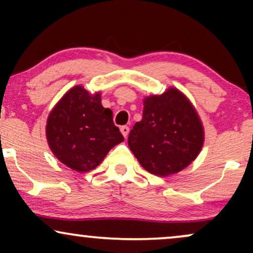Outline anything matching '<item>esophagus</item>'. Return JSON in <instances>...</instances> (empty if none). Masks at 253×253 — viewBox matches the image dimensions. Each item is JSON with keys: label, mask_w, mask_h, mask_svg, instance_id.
<instances>
[{"label": "esophagus", "mask_w": 253, "mask_h": 253, "mask_svg": "<svg viewBox=\"0 0 253 253\" xmlns=\"http://www.w3.org/2000/svg\"><path fill=\"white\" fill-rule=\"evenodd\" d=\"M120 130H121V133H123V135L125 136V138H127V135H128V133H129L128 126H123L120 128Z\"/></svg>", "instance_id": "obj_1"}]
</instances>
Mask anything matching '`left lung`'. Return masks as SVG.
I'll return each instance as SVG.
<instances>
[{"instance_id": "left-lung-1", "label": "left lung", "mask_w": 253, "mask_h": 253, "mask_svg": "<svg viewBox=\"0 0 253 253\" xmlns=\"http://www.w3.org/2000/svg\"><path fill=\"white\" fill-rule=\"evenodd\" d=\"M143 120L129 132L128 146L141 167L157 176L185 169L201 152L205 129L195 107L175 86L144 98Z\"/></svg>"}]
</instances>
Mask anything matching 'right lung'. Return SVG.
<instances>
[{
    "mask_svg": "<svg viewBox=\"0 0 253 253\" xmlns=\"http://www.w3.org/2000/svg\"><path fill=\"white\" fill-rule=\"evenodd\" d=\"M46 139L54 157L77 172H88L124 136L113 123V112L101 103V92L75 85L52 108Z\"/></svg>",
    "mask_w": 253,
    "mask_h": 253,
    "instance_id": "add662e5",
    "label": "right lung"
}]
</instances>
